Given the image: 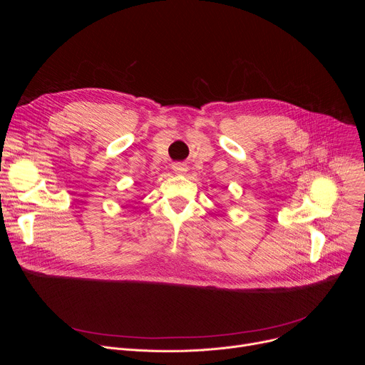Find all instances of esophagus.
<instances>
[{"mask_svg":"<svg viewBox=\"0 0 365 365\" xmlns=\"http://www.w3.org/2000/svg\"><path fill=\"white\" fill-rule=\"evenodd\" d=\"M172 169L175 173L178 175H185L187 172V165L186 163H182V162H178V163H173L172 165Z\"/></svg>","mask_w":365,"mask_h":365,"instance_id":"1","label":"esophagus"}]
</instances>
